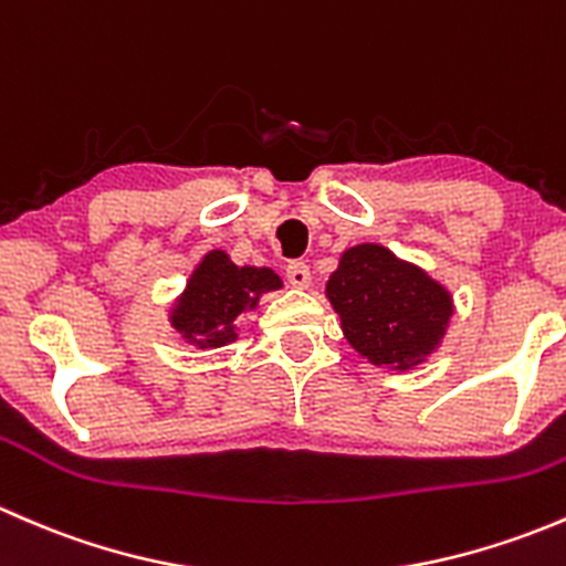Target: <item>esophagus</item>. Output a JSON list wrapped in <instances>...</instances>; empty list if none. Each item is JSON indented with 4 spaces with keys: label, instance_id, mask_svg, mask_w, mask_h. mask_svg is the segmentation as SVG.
<instances>
[{
    "label": "esophagus",
    "instance_id": "esophagus-1",
    "mask_svg": "<svg viewBox=\"0 0 566 566\" xmlns=\"http://www.w3.org/2000/svg\"><path fill=\"white\" fill-rule=\"evenodd\" d=\"M287 282L293 284V287H298V290L310 287V282H312L310 265H306V262H301V260L290 262V265H287Z\"/></svg>",
    "mask_w": 566,
    "mask_h": 566
}]
</instances>
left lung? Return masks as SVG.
<instances>
[{
  "mask_svg": "<svg viewBox=\"0 0 566 566\" xmlns=\"http://www.w3.org/2000/svg\"><path fill=\"white\" fill-rule=\"evenodd\" d=\"M325 295L353 350L399 373L427 361L454 312L443 284L378 243L347 249Z\"/></svg>",
  "mask_w": 566,
  "mask_h": 566,
  "instance_id": "left-lung-1",
  "label": "left lung"
}]
</instances>
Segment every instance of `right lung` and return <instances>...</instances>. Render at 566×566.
Wrapping results in <instances>:
<instances>
[{
    "label": "right lung",
    "instance_id": "obj_1",
    "mask_svg": "<svg viewBox=\"0 0 566 566\" xmlns=\"http://www.w3.org/2000/svg\"><path fill=\"white\" fill-rule=\"evenodd\" d=\"M282 287L271 268L235 265L221 249L208 251L172 306L169 323L197 347H221L238 339V317L254 310L262 293Z\"/></svg>",
    "mask_w": 566,
    "mask_h": 566
}]
</instances>
